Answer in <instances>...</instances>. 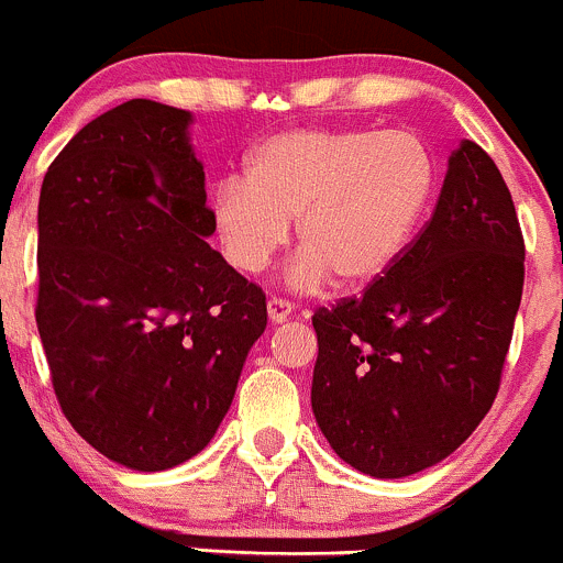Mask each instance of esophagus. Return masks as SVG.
I'll list each match as a JSON object with an SVG mask.
<instances>
[{"label":"esophagus","mask_w":563,"mask_h":563,"mask_svg":"<svg viewBox=\"0 0 563 563\" xmlns=\"http://www.w3.org/2000/svg\"><path fill=\"white\" fill-rule=\"evenodd\" d=\"M289 314H292V303L284 298H271L268 300V317L271 322L279 324V322H287Z\"/></svg>","instance_id":"obj_1"}]
</instances>
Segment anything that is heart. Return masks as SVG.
Instances as JSON below:
<instances>
[{
	"label": "heart",
	"mask_w": 563,
	"mask_h": 563,
	"mask_svg": "<svg viewBox=\"0 0 563 563\" xmlns=\"http://www.w3.org/2000/svg\"><path fill=\"white\" fill-rule=\"evenodd\" d=\"M437 187V156L411 130H289L249 154L243 178L217 184L208 219L239 274H260L295 219V287L333 276L341 289H366L409 252Z\"/></svg>",
	"instance_id": "obj_1"
}]
</instances>
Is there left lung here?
<instances>
[{"mask_svg":"<svg viewBox=\"0 0 563 563\" xmlns=\"http://www.w3.org/2000/svg\"><path fill=\"white\" fill-rule=\"evenodd\" d=\"M523 257L501 173L461 141L437 211L401 263L311 320L320 344L311 409L341 461L398 479L472 437L501 382Z\"/></svg>","mask_w":563,"mask_h":563,"instance_id":"1","label":"left lung"}]
</instances>
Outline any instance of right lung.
Here are the masks:
<instances>
[{
    "label": "right lung",
    "instance_id": "obj_1",
    "mask_svg": "<svg viewBox=\"0 0 563 563\" xmlns=\"http://www.w3.org/2000/svg\"><path fill=\"white\" fill-rule=\"evenodd\" d=\"M192 113L130 100L48 167L37 206V330L62 411L113 463L165 472L233 404L265 295L208 246Z\"/></svg>",
    "mask_w": 563,
    "mask_h": 563
}]
</instances>
